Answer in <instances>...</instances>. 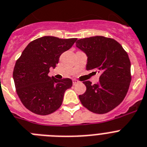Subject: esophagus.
<instances>
[{"instance_id":"34e87169","label":"esophagus","mask_w":147,"mask_h":147,"mask_svg":"<svg viewBox=\"0 0 147 147\" xmlns=\"http://www.w3.org/2000/svg\"><path fill=\"white\" fill-rule=\"evenodd\" d=\"M79 81L77 80H73V85H74H74H76V84H77V83H79Z\"/></svg>"}]
</instances>
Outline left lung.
<instances>
[{"instance_id": "1", "label": "left lung", "mask_w": 147, "mask_h": 147, "mask_svg": "<svg viewBox=\"0 0 147 147\" xmlns=\"http://www.w3.org/2000/svg\"><path fill=\"white\" fill-rule=\"evenodd\" d=\"M76 46L88 56L86 70L100 73L92 85L85 81L86 91L79 95L84 107L95 114H106L121 103L131 80V63L126 51L111 38L92 36L78 39Z\"/></svg>"}]
</instances>
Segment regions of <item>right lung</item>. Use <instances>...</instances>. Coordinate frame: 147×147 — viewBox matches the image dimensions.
I'll list each match as a JSON object with an SVG mask.
<instances>
[{"label":"right lung","mask_w":147,"mask_h":147,"mask_svg":"<svg viewBox=\"0 0 147 147\" xmlns=\"http://www.w3.org/2000/svg\"><path fill=\"white\" fill-rule=\"evenodd\" d=\"M76 41L44 36L29 43L18 59L13 70L16 92L24 106L36 115H47L59 109L64 94L72 86L69 78L56 80L48 76L62 53Z\"/></svg>","instance_id":"obj_1"}]
</instances>
